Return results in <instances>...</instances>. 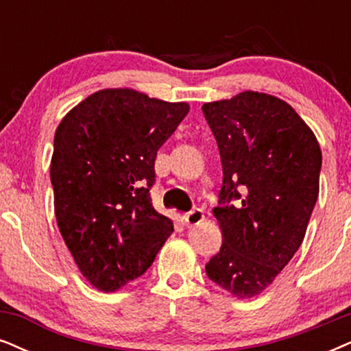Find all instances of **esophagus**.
<instances>
[{
  "label": "esophagus",
  "instance_id": "esophagus-1",
  "mask_svg": "<svg viewBox=\"0 0 351 351\" xmlns=\"http://www.w3.org/2000/svg\"><path fill=\"white\" fill-rule=\"evenodd\" d=\"M204 219H206V217H204V212L201 210V208H193V210L183 215V221H184L186 227H194V225H199Z\"/></svg>",
  "mask_w": 351,
  "mask_h": 351
}]
</instances>
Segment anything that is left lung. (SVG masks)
<instances>
[{
  "instance_id": "1",
  "label": "left lung",
  "mask_w": 351,
  "mask_h": 351,
  "mask_svg": "<svg viewBox=\"0 0 351 351\" xmlns=\"http://www.w3.org/2000/svg\"><path fill=\"white\" fill-rule=\"evenodd\" d=\"M219 145L223 184L221 247L206 264L212 282L237 298L263 293L303 243L319 196L322 154L287 101L259 92L204 104Z\"/></svg>"
}]
</instances>
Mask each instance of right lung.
Segmentation results:
<instances>
[{"label":"right lung","mask_w":351,"mask_h":351,"mask_svg":"<svg viewBox=\"0 0 351 351\" xmlns=\"http://www.w3.org/2000/svg\"><path fill=\"white\" fill-rule=\"evenodd\" d=\"M188 112L184 101L105 88L58 126L50 167L58 228L100 291L141 277L173 232V221L154 208L150 188L157 150Z\"/></svg>","instance_id":"right-lung-1"}]
</instances>
